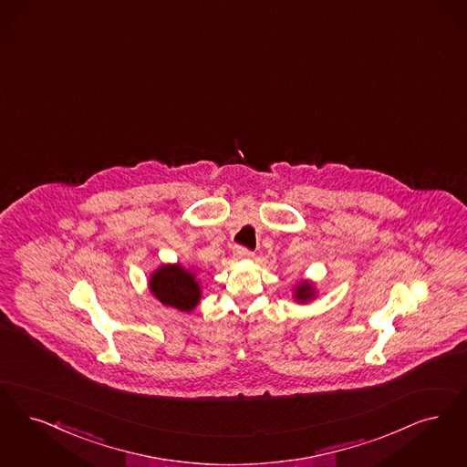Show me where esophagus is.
<instances>
[{"label":"esophagus","mask_w":467,"mask_h":467,"mask_svg":"<svg viewBox=\"0 0 467 467\" xmlns=\"http://www.w3.org/2000/svg\"><path fill=\"white\" fill-rule=\"evenodd\" d=\"M234 254H235L237 258H251V256H253V251L247 249V247H244V245H237V247L234 249Z\"/></svg>","instance_id":"1"}]
</instances>
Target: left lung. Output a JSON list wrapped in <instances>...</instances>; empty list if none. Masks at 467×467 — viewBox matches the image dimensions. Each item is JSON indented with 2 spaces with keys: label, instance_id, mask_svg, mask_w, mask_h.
Masks as SVG:
<instances>
[{
  "label": "left lung",
  "instance_id": "1",
  "mask_svg": "<svg viewBox=\"0 0 467 467\" xmlns=\"http://www.w3.org/2000/svg\"><path fill=\"white\" fill-rule=\"evenodd\" d=\"M314 296V293H312V285H306V283H302V285H298V289H296V298L298 300H310Z\"/></svg>",
  "mask_w": 467,
  "mask_h": 467
}]
</instances>
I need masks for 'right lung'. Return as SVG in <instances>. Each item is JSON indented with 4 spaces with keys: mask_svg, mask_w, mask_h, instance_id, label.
Instances as JSON below:
<instances>
[{
    "mask_svg": "<svg viewBox=\"0 0 467 467\" xmlns=\"http://www.w3.org/2000/svg\"><path fill=\"white\" fill-rule=\"evenodd\" d=\"M150 289L163 305H171L184 312H190L201 298L195 277L182 265H167L157 270L150 281Z\"/></svg>",
    "mask_w": 467,
    "mask_h": 467,
    "instance_id": "obj_1",
    "label": "right lung"
}]
</instances>
